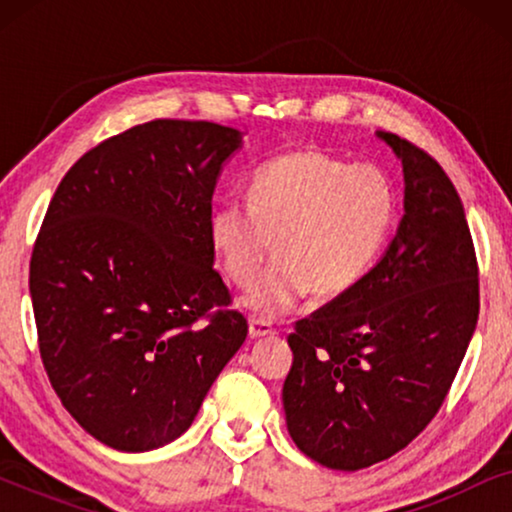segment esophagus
I'll list each match as a JSON object with an SVG mask.
<instances>
[{
  "instance_id": "1",
  "label": "esophagus",
  "mask_w": 512,
  "mask_h": 512,
  "mask_svg": "<svg viewBox=\"0 0 512 512\" xmlns=\"http://www.w3.org/2000/svg\"><path fill=\"white\" fill-rule=\"evenodd\" d=\"M268 335H275V328H272L270 321L265 319H251L249 321V338H268Z\"/></svg>"
}]
</instances>
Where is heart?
Masks as SVG:
<instances>
[{
  "label": "heart",
  "instance_id": "b5f03b06",
  "mask_svg": "<svg viewBox=\"0 0 512 512\" xmlns=\"http://www.w3.org/2000/svg\"><path fill=\"white\" fill-rule=\"evenodd\" d=\"M396 186L375 165H352L303 149L261 165L249 200L226 198L209 216V242L223 272L249 286L272 249L275 261L242 305L258 317L289 312L307 293L352 289L380 256L396 221Z\"/></svg>",
  "mask_w": 512,
  "mask_h": 512
}]
</instances>
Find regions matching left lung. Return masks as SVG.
<instances>
[{
  "label": "left lung",
  "instance_id": "obj_1",
  "mask_svg": "<svg viewBox=\"0 0 512 512\" xmlns=\"http://www.w3.org/2000/svg\"><path fill=\"white\" fill-rule=\"evenodd\" d=\"M403 165V219L384 256L289 335L286 426L300 452L359 471L436 417L480 312L478 261L457 188L429 153L377 132Z\"/></svg>",
  "mask_w": 512,
  "mask_h": 512
}]
</instances>
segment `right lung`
<instances>
[{
    "label": "right lung",
    "mask_w": 512,
    "mask_h": 512,
    "mask_svg": "<svg viewBox=\"0 0 512 512\" xmlns=\"http://www.w3.org/2000/svg\"><path fill=\"white\" fill-rule=\"evenodd\" d=\"M242 137L209 121L135 125L76 160L48 205L30 261L41 361L69 415L114 450L179 438L247 338L209 242Z\"/></svg>",
    "instance_id": "right-lung-1"
}]
</instances>
